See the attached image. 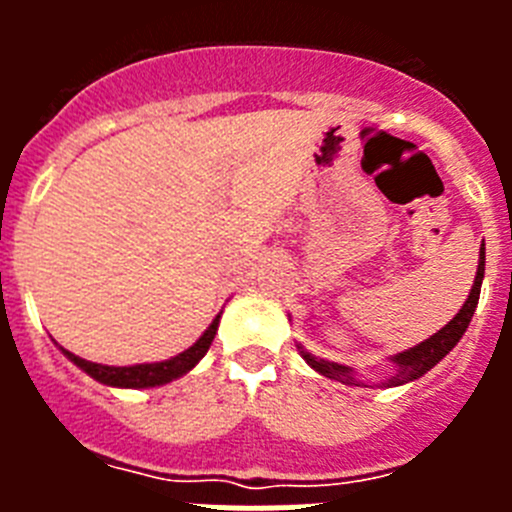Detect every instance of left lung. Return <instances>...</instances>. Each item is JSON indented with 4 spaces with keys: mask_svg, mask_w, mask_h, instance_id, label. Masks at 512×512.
Returning <instances> with one entry per match:
<instances>
[{
    "mask_svg": "<svg viewBox=\"0 0 512 512\" xmlns=\"http://www.w3.org/2000/svg\"><path fill=\"white\" fill-rule=\"evenodd\" d=\"M482 279H485V241H482V248H479L477 277H474L472 292H469L467 302H464L454 318L443 325L438 333H433L431 338H425L423 343L408 348V351H402V354L390 356L392 366H395V372L384 379L379 387H400V384L415 382V379L423 377L425 372H431L433 366H436L443 356L449 354L451 348L461 341V336H464V330L469 328V323H472V315H474V310H477V302H479V289H482ZM297 348H300L302 359H305L307 364L315 369V372L323 374V377L336 379V382H343V384H351V387H354V384L356 387H366L364 382H359V379H356V372L351 369V366L336 364V361L318 359V356H312L310 351H305L300 343H297Z\"/></svg>",
    "mask_w": 512,
    "mask_h": 512,
    "instance_id": "8db88e82",
    "label": "left lung"
}]
</instances>
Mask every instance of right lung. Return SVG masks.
<instances>
[{"label": "right lung", "instance_id": "obj_1", "mask_svg": "<svg viewBox=\"0 0 512 512\" xmlns=\"http://www.w3.org/2000/svg\"><path fill=\"white\" fill-rule=\"evenodd\" d=\"M217 325H220V315H215V320L210 323V328L197 338L194 346H189L187 351H182L179 356H171L166 361H153V364H133V366H107V364H94V361L81 359V356L71 354L66 348H61L63 356L69 361H74L81 372H87L89 377L97 379V382L107 384V387H120V390H148V387H161V384H169L174 379L184 377L187 372H192L194 366L200 364L202 356L207 354L212 338L217 333Z\"/></svg>", "mask_w": 512, "mask_h": 512}]
</instances>
